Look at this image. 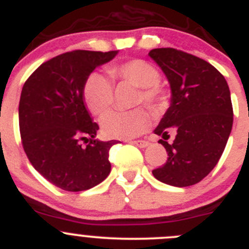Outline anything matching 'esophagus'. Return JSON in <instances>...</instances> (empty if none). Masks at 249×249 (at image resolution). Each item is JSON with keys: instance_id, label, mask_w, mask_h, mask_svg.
<instances>
[{"instance_id": "obj_1", "label": "esophagus", "mask_w": 249, "mask_h": 249, "mask_svg": "<svg viewBox=\"0 0 249 249\" xmlns=\"http://www.w3.org/2000/svg\"><path fill=\"white\" fill-rule=\"evenodd\" d=\"M130 142L136 145L138 147H141V149H145V147L149 146V141L146 140H134V141H130Z\"/></svg>"}]
</instances>
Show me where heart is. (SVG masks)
<instances>
[{
  "instance_id": "obj_1",
  "label": "heart",
  "mask_w": 249,
  "mask_h": 249,
  "mask_svg": "<svg viewBox=\"0 0 249 249\" xmlns=\"http://www.w3.org/2000/svg\"><path fill=\"white\" fill-rule=\"evenodd\" d=\"M114 80L129 83L140 88L136 103L144 102L158 108L165 100V90L159 83L160 73L144 59H130L109 68ZM87 108L94 115H102L113 104L114 89L110 80L100 73H91L83 87ZM104 134L114 139H131L145 133L151 125V116L145 109L130 111H109L100 120Z\"/></svg>"
}]
</instances>
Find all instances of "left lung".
Masks as SVG:
<instances>
[{
  "label": "left lung",
  "instance_id": "obj_1",
  "mask_svg": "<svg viewBox=\"0 0 249 249\" xmlns=\"http://www.w3.org/2000/svg\"><path fill=\"white\" fill-rule=\"evenodd\" d=\"M166 75L171 104L154 130L167 151V161L152 175L176 187L200 182L213 170L225 150L233 124L228 84L212 64L174 48L150 51ZM169 131L177 134L172 143Z\"/></svg>",
  "mask_w": 249,
  "mask_h": 249
}]
</instances>
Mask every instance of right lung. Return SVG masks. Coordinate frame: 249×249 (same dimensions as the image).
Returning <instances> with one entry per match:
<instances>
[{
  "label": "right lung",
  "mask_w": 249,
  "mask_h": 249,
  "mask_svg": "<svg viewBox=\"0 0 249 249\" xmlns=\"http://www.w3.org/2000/svg\"><path fill=\"white\" fill-rule=\"evenodd\" d=\"M118 51H73L41 64L22 88L18 107L22 145L32 166L64 191H84L108 178L115 140L95 139L99 129L87 110L83 87ZM80 141H86L84 147Z\"/></svg>",
  "instance_id": "1"
}]
</instances>
